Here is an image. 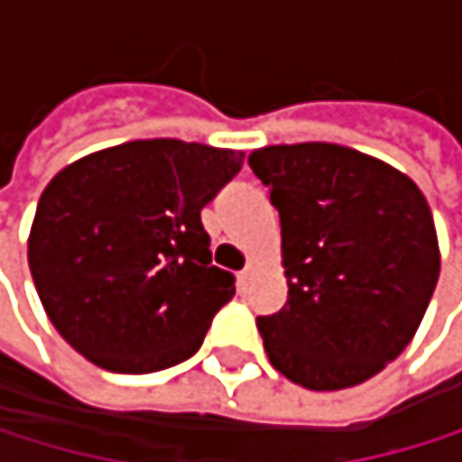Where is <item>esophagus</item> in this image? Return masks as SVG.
<instances>
[{"instance_id": "obj_1", "label": "esophagus", "mask_w": 462, "mask_h": 462, "mask_svg": "<svg viewBox=\"0 0 462 462\" xmlns=\"http://www.w3.org/2000/svg\"><path fill=\"white\" fill-rule=\"evenodd\" d=\"M252 274H254V265H252V263H246V265H244V272H241L238 277H241V282H249V280H252Z\"/></svg>"}]
</instances>
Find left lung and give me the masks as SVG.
I'll list each match as a JSON object with an SVG mask.
<instances>
[{
    "label": "left lung",
    "instance_id": "obj_1",
    "mask_svg": "<svg viewBox=\"0 0 462 462\" xmlns=\"http://www.w3.org/2000/svg\"><path fill=\"white\" fill-rule=\"evenodd\" d=\"M280 210L288 301L260 316L272 365L310 391L365 383L396 360L427 313L440 257L413 180L335 143L249 154Z\"/></svg>",
    "mask_w": 462,
    "mask_h": 462
}]
</instances>
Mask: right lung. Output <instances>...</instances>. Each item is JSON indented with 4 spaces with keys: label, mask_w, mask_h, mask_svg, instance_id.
Masks as SVG:
<instances>
[{
    "label": "right lung",
    "mask_w": 462,
    "mask_h": 462,
    "mask_svg": "<svg viewBox=\"0 0 462 462\" xmlns=\"http://www.w3.org/2000/svg\"><path fill=\"white\" fill-rule=\"evenodd\" d=\"M244 152L174 138L121 143L41 193L30 272L49 321L99 368L149 374L197 355L236 277L210 265L202 208Z\"/></svg>",
    "instance_id": "add662e5"
}]
</instances>
